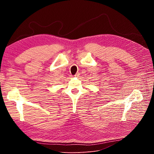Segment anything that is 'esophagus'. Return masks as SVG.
Segmentation results:
<instances>
[{"label":"esophagus","mask_w":154,"mask_h":154,"mask_svg":"<svg viewBox=\"0 0 154 154\" xmlns=\"http://www.w3.org/2000/svg\"><path fill=\"white\" fill-rule=\"evenodd\" d=\"M79 75V73H77V74H75V75L74 76H75V77H78Z\"/></svg>","instance_id":"esophagus-1"}]
</instances>
